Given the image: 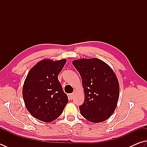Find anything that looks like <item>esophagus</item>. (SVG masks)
<instances>
[{"mask_svg": "<svg viewBox=\"0 0 147 147\" xmlns=\"http://www.w3.org/2000/svg\"><path fill=\"white\" fill-rule=\"evenodd\" d=\"M74 93H71L69 95V97H70V98L71 100L74 98Z\"/></svg>", "mask_w": 147, "mask_h": 147, "instance_id": "34e87169", "label": "esophagus"}]
</instances>
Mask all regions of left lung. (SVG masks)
<instances>
[{
  "label": "left lung",
  "mask_w": 147,
  "mask_h": 147,
  "mask_svg": "<svg viewBox=\"0 0 147 147\" xmlns=\"http://www.w3.org/2000/svg\"><path fill=\"white\" fill-rule=\"evenodd\" d=\"M82 79L84 102L79 106L83 117L93 123L107 120L117 107L120 86L117 77L110 66L97 58L72 61Z\"/></svg>",
  "instance_id": "1"
}]
</instances>
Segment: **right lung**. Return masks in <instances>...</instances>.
<instances>
[{
	"mask_svg": "<svg viewBox=\"0 0 147 147\" xmlns=\"http://www.w3.org/2000/svg\"><path fill=\"white\" fill-rule=\"evenodd\" d=\"M66 59L41 60L29 70L22 88L27 109L33 117L49 123L61 115L68 99L58 75Z\"/></svg>",
	"mask_w": 147,
	"mask_h": 147,
	"instance_id": "right-lung-1",
	"label": "right lung"
}]
</instances>
